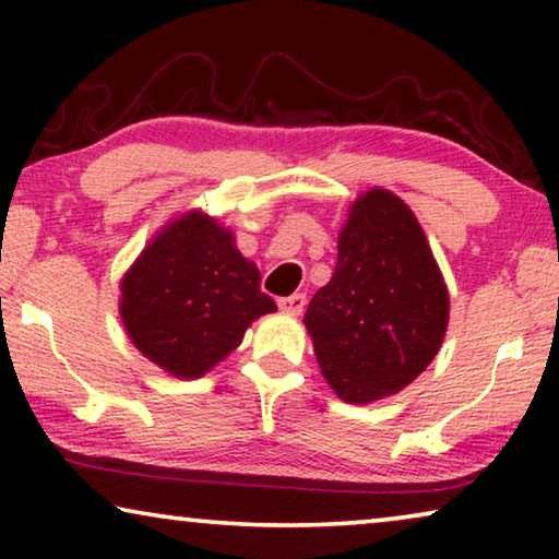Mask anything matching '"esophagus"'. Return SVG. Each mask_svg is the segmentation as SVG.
<instances>
[{
  "instance_id": "1",
  "label": "esophagus",
  "mask_w": 559,
  "mask_h": 559,
  "mask_svg": "<svg viewBox=\"0 0 559 559\" xmlns=\"http://www.w3.org/2000/svg\"><path fill=\"white\" fill-rule=\"evenodd\" d=\"M280 310L289 312V316H300V312L305 310V305H308V297H305L302 293H295L289 297H280Z\"/></svg>"
}]
</instances>
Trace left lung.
<instances>
[{"mask_svg":"<svg viewBox=\"0 0 559 559\" xmlns=\"http://www.w3.org/2000/svg\"><path fill=\"white\" fill-rule=\"evenodd\" d=\"M448 320L445 277L417 216L392 190H366L302 320L328 386L348 404L400 394L438 356Z\"/></svg>","mask_w":559,"mask_h":559,"instance_id":"left-lung-1","label":"left lung"}]
</instances>
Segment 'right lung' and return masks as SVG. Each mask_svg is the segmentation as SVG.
<instances>
[{
	"label": "right lung",
	"instance_id": "add662e5",
	"mask_svg": "<svg viewBox=\"0 0 559 559\" xmlns=\"http://www.w3.org/2000/svg\"><path fill=\"white\" fill-rule=\"evenodd\" d=\"M231 228L190 209L167 221L119 282L129 341L175 379H201L277 305Z\"/></svg>",
	"mask_w": 559,
	"mask_h": 559
}]
</instances>
